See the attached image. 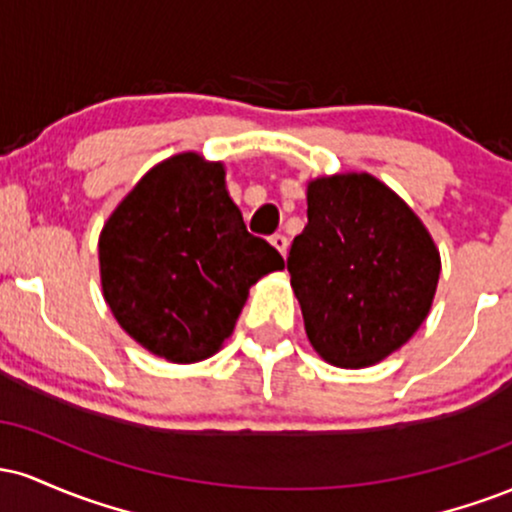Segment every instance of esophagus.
<instances>
[{"instance_id": "1", "label": "esophagus", "mask_w": 512, "mask_h": 512, "mask_svg": "<svg viewBox=\"0 0 512 512\" xmlns=\"http://www.w3.org/2000/svg\"><path fill=\"white\" fill-rule=\"evenodd\" d=\"M269 243H272V245H274V248H276V250H279V252H281V255H284V257H286V252H289V238H286V236H284V233H274V236H272V238H269Z\"/></svg>"}]
</instances>
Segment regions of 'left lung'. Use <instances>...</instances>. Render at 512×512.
I'll use <instances>...</instances> for the list:
<instances>
[{
    "label": "left lung",
    "instance_id": "left-lung-1",
    "mask_svg": "<svg viewBox=\"0 0 512 512\" xmlns=\"http://www.w3.org/2000/svg\"><path fill=\"white\" fill-rule=\"evenodd\" d=\"M286 267L313 349L332 366L366 368L426 320L440 255L390 187L342 173L308 182V226L293 238Z\"/></svg>",
    "mask_w": 512,
    "mask_h": 512
}]
</instances>
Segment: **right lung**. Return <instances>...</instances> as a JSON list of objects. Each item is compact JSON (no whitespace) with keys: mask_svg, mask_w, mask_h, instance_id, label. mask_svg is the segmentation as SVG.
<instances>
[{"mask_svg":"<svg viewBox=\"0 0 512 512\" xmlns=\"http://www.w3.org/2000/svg\"><path fill=\"white\" fill-rule=\"evenodd\" d=\"M103 298L134 342L173 363L214 356L284 257L252 236L223 163L178 154L134 185L98 240Z\"/></svg>","mask_w":512,"mask_h":512,"instance_id":"right-lung-1","label":"right lung"}]
</instances>
